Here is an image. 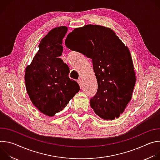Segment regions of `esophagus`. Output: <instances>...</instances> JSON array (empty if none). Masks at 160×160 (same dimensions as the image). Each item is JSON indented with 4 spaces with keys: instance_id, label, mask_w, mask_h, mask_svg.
<instances>
[{
    "instance_id": "obj_1",
    "label": "esophagus",
    "mask_w": 160,
    "mask_h": 160,
    "mask_svg": "<svg viewBox=\"0 0 160 160\" xmlns=\"http://www.w3.org/2000/svg\"><path fill=\"white\" fill-rule=\"evenodd\" d=\"M77 82H78V85H80V87H81L82 86V80L80 79H79V80H77Z\"/></svg>"
}]
</instances>
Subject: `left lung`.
<instances>
[{
    "label": "left lung",
    "mask_w": 160,
    "mask_h": 160,
    "mask_svg": "<svg viewBox=\"0 0 160 160\" xmlns=\"http://www.w3.org/2000/svg\"><path fill=\"white\" fill-rule=\"evenodd\" d=\"M66 47L92 61L98 92L90 106L98 116L113 120L130 101L136 77L128 48L110 28L87 25L68 34Z\"/></svg>",
    "instance_id": "1"
}]
</instances>
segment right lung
I'll return each instance as SVG.
<instances>
[{"label": "right lung", "mask_w": 160, "mask_h": 160, "mask_svg": "<svg viewBox=\"0 0 160 160\" xmlns=\"http://www.w3.org/2000/svg\"><path fill=\"white\" fill-rule=\"evenodd\" d=\"M68 27L52 29L40 42L39 50L25 69L27 93L33 104L43 114L54 117L80 90L78 83L68 77L70 68L59 57Z\"/></svg>", "instance_id": "add662e5"}]
</instances>
